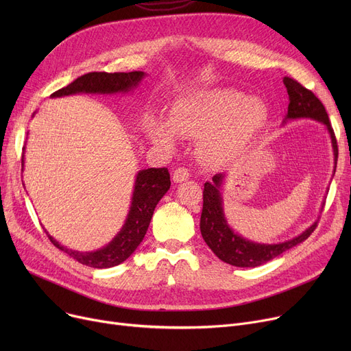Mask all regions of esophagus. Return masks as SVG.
<instances>
[{
	"instance_id": "1",
	"label": "esophagus",
	"mask_w": 351,
	"mask_h": 351,
	"mask_svg": "<svg viewBox=\"0 0 351 351\" xmlns=\"http://www.w3.org/2000/svg\"><path fill=\"white\" fill-rule=\"evenodd\" d=\"M189 179V171L186 168H176L173 171V180L176 183H182Z\"/></svg>"
}]
</instances>
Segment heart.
Instances as JSON below:
<instances>
[{"label": "heart", "instance_id": "b5f03b06", "mask_svg": "<svg viewBox=\"0 0 351 351\" xmlns=\"http://www.w3.org/2000/svg\"><path fill=\"white\" fill-rule=\"evenodd\" d=\"M263 101L249 99L233 89L202 90L179 99L169 110L168 123L152 118L146 123L149 139L166 149L176 136H200L199 156L206 165L220 166L241 152L266 119Z\"/></svg>", "mask_w": 351, "mask_h": 351}]
</instances>
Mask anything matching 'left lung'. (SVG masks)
I'll list each match as a JSON object with an SVG mask.
<instances>
[{
	"instance_id": "obj_1",
	"label": "left lung",
	"mask_w": 351,
	"mask_h": 351,
	"mask_svg": "<svg viewBox=\"0 0 351 351\" xmlns=\"http://www.w3.org/2000/svg\"><path fill=\"white\" fill-rule=\"evenodd\" d=\"M283 82L287 88L289 94V108H287V119H300L310 118L319 121L326 125L327 131L331 138L335 152V163L337 165L339 147L333 128L328 121V115L322 101L313 94L311 90L304 88L296 80L285 77ZM285 121V122H286ZM336 172V166H335ZM225 179V173H217L212 178V182L205 183L204 189V209L200 216V233L206 245L212 249V252L219 257L220 261L229 263L236 267H256L269 261L274 259L276 256L282 254L283 252L294 247L296 245L304 242L306 239L315 232L317 228L319 220H316L310 228H307L299 236L290 239L283 243H256L247 239L242 237L230 229L226 222L223 213V200L220 195V186Z\"/></svg>"
}]
</instances>
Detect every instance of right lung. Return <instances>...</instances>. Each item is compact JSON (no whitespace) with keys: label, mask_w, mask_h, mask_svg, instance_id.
I'll list each match as a JSON object with an SVG mask.
<instances>
[{"label":"right lung","mask_w":351,"mask_h":351,"mask_svg":"<svg viewBox=\"0 0 351 351\" xmlns=\"http://www.w3.org/2000/svg\"><path fill=\"white\" fill-rule=\"evenodd\" d=\"M145 77L142 71L132 72H89L77 78L69 85L55 90L52 98L73 94H117L136 88ZM24 165V156H23ZM171 188V175L168 168H149L139 171L135 179L132 204L129 209L125 225L112 239V242L95 252H77L60 245L52 236L49 241L60 250L65 252L77 262L94 269L114 267L125 262L141 245L149 228L154 210L162 196Z\"/></svg>","instance_id":"right-lung-1"}]
</instances>
